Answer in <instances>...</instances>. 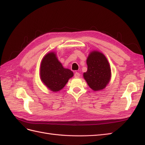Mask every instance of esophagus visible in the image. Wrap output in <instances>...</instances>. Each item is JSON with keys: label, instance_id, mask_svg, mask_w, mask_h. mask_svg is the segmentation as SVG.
Masks as SVG:
<instances>
[{"label": "esophagus", "instance_id": "obj_1", "mask_svg": "<svg viewBox=\"0 0 145 145\" xmlns=\"http://www.w3.org/2000/svg\"><path fill=\"white\" fill-rule=\"evenodd\" d=\"M74 76H75V78H79L80 76V74L78 72H75V74H74Z\"/></svg>", "mask_w": 145, "mask_h": 145}]
</instances>
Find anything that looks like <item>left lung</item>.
Instances as JSON below:
<instances>
[{"label": "left lung", "mask_w": 145, "mask_h": 145, "mask_svg": "<svg viewBox=\"0 0 145 145\" xmlns=\"http://www.w3.org/2000/svg\"><path fill=\"white\" fill-rule=\"evenodd\" d=\"M88 70L83 73L84 78L94 91L104 89L110 78V69L106 57L97 51L90 53L86 60Z\"/></svg>", "instance_id": "left-lung-1"}]
</instances>
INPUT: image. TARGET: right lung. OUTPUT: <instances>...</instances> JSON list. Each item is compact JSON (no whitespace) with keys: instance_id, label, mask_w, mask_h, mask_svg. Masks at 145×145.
Returning a JSON list of instances; mask_svg holds the SVG:
<instances>
[{"instance_id":"1","label":"right lung","mask_w":145,"mask_h":145,"mask_svg":"<svg viewBox=\"0 0 145 145\" xmlns=\"http://www.w3.org/2000/svg\"><path fill=\"white\" fill-rule=\"evenodd\" d=\"M54 52H50L42 59L40 68V76L42 82L52 91L62 89L73 76L71 70L64 69L56 56Z\"/></svg>"}]
</instances>
